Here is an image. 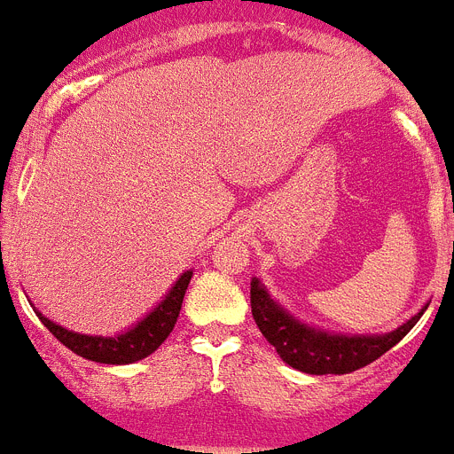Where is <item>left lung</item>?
Listing matches in <instances>:
<instances>
[{
  "mask_svg": "<svg viewBox=\"0 0 454 454\" xmlns=\"http://www.w3.org/2000/svg\"><path fill=\"white\" fill-rule=\"evenodd\" d=\"M249 299H252V315H254L256 326L261 328L263 338L277 348L281 360L293 369L313 373V376L351 373L356 369L367 367L382 353L396 347L427 309L423 306L396 331L382 333V335H342V333H328L324 328L299 322L281 303L270 297L265 286L256 277L252 278Z\"/></svg>",
  "mask_w": 454,
  "mask_h": 454,
  "instance_id": "1",
  "label": "left lung"
}]
</instances>
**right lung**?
<instances>
[{
  "label": "right lung",
  "instance_id": "1",
  "mask_svg": "<svg viewBox=\"0 0 454 454\" xmlns=\"http://www.w3.org/2000/svg\"><path fill=\"white\" fill-rule=\"evenodd\" d=\"M191 277H193V270L182 272L180 278L173 284V288L168 290V294L157 303L151 313L145 315L141 322H137L132 328L119 333V335H112V338L69 331V328L51 322V319L44 317V315L37 313V310L35 315L40 317V322L51 331L53 338L60 340V342L65 344L67 348H72L76 356L91 360V363L130 364L137 363V360H144V357H148L151 353H155L157 348H160V344L168 338L173 326H176L177 317H180L182 301H184V293L186 288H189Z\"/></svg>",
  "mask_w": 454,
  "mask_h": 454
}]
</instances>
